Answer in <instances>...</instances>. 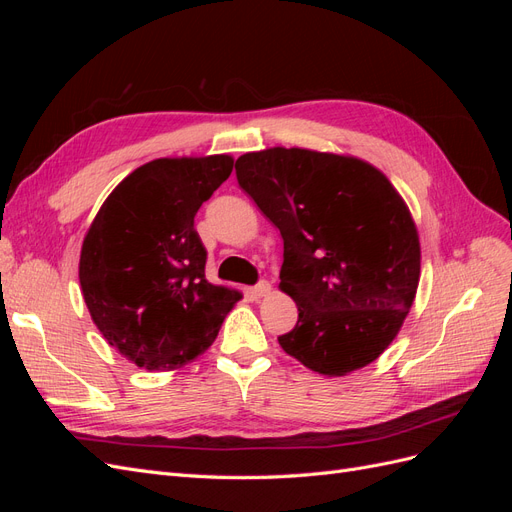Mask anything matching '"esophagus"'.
Returning <instances> with one entry per match:
<instances>
[{"label":"esophagus","instance_id":"1","mask_svg":"<svg viewBox=\"0 0 512 512\" xmlns=\"http://www.w3.org/2000/svg\"><path fill=\"white\" fill-rule=\"evenodd\" d=\"M271 292V284L267 282V280H260L254 288H252V294L256 299H260V297H267V294Z\"/></svg>","mask_w":512,"mask_h":512}]
</instances>
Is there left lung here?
Instances as JSON below:
<instances>
[{"instance_id":"1","label":"left lung","mask_w":512,"mask_h":512,"mask_svg":"<svg viewBox=\"0 0 512 512\" xmlns=\"http://www.w3.org/2000/svg\"><path fill=\"white\" fill-rule=\"evenodd\" d=\"M235 170L284 239L280 288L299 320L277 342L324 376L376 361L421 275L416 226L391 181L363 160L299 147L245 153Z\"/></svg>"}]
</instances>
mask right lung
<instances>
[{"mask_svg":"<svg viewBox=\"0 0 512 512\" xmlns=\"http://www.w3.org/2000/svg\"><path fill=\"white\" fill-rule=\"evenodd\" d=\"M232 162H147L117 185L87 230L79 280L91 320L138 367L188 365L215 342L241 299L207 282V250L194 230V215L230 177Z\"/></svg>","mask_w":512,"mask_h":512,"instance_id":"add662e5","label":"right lung"}]
</instances>
